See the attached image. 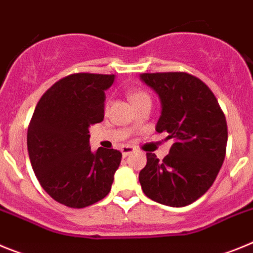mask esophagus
<instances>
[{
    "mask_svg": "<svg viewBox=\"0 0 253 253\" xmlns=\"http://www.w3.org/2000/svg\"><path fill=\"white\" fill-rule=\"evenodd\" d=\"M120 151H122L123 156H124V157H126V156H129V154H130V153H133V152L135 151V149H134L133 147H130V146H123Z\"/></svg>",
    "mask_w": 253,
    "mask_h": 253,
    "instance_id": "34e87169",
    "label": "esophagus"
}]
</instances>
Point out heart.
<instances>
[{
  "label": "heart",
  "instance_id": "heart-1",
  "mask_svg": "<svg viewBox=\"0 0 253 253\" xmlns=\"http://www.w3.org/2000/svg\"><path fill=\"white\" fill-rule=\"evenodd\" d=\"M129 96H130V99H131V101H133V104L134 102L139 101V100L144 99V97H149V96L147 95L146 92H143V91H131V92L129 93Z\"/></svg>",
  "mask_w": 253,
  "mask_h": 253
}]
</instances>
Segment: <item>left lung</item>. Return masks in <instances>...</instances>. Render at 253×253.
I'll return each instance as SVG.
<instances>
[{"instance_id":"1","label":"left lung","mask_w":253,"mask_h":253,"mask_svg":"<svg viewBox=\"0 0 253 253\" xmlns=\"http://www.w3.org/2000/svg\"><path fill=\"white\" fill-rule=\"evenodd\" d=\"M140 80L160 96L156 130L173 139L162 161L147 153L139 172L143 193L160 204L186 207L207 193L222 167L228 139L224 113L211 90L193 75L142 73Z\"/></svg>"}]
</instances>
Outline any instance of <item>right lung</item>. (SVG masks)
I'll return each mask as SVG.
<instances>
[{
	"mask_svg": "<svg viewBox=\"0 0 253 253\" xmlns=\"http://www.w3.org/2000/svg\"><path fill=\"white\" fill-rule=\"evenodd\" d=\"M114 80V75L67 76L42 96L30 120L28 152L35 176L66 207L86 208L110 193L122 153L91 152L88 128L104 120L105 91Z\"/></svg>",
	"mask_w": 253,
	"mask_h": 253,
	"instance_id": "obj_1",
	"label": "right lung"
}]
</instances>
